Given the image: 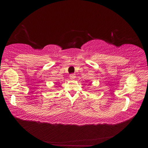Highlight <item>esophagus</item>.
<instances>
[{
    "instance_id": "34e87169",
    "label": "esophagus",
    "mask_w": 148,
    "mask_h": 148,
    "mask_svg": "<svg viewBox=\"0 0 148 148\" xmlns=\"http://www.w3.org/2000/svg\"><path fill=\"white\" fill-rule=\"evenodd\" d=\"M70 78H71V79H74L75 78H76V76H75V74H72L70 75Z\"/></svg>"
}]
</instances>
